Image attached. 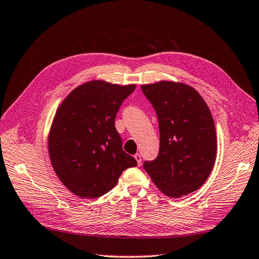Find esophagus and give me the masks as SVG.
Segmentation results:
<instances>
[{"instance_id": "1", "label": "esophagus", "mask_w": 259, "mask_h": 259, "mask_svg": "<svg viewBox=\"0 0 259 259\" xmlns=\"http://www.w3.org/2000/svg\"><path fill=\"white\" fill-rule=\"evenodd\" d=\"M135 158H136V160H137V162H138V165L141 166V164H142L141 155H140V154H136V155H135Z\"/></svg>"}]
</instances>
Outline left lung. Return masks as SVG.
<instances>
[{
	"label": "left lung",
	"instance_id": "1",
	"mask_svg": "<svg viewBox=\"0 0 259 259\" xmlns=\"http://www.w3.org/2000/svg\"><path fill=\"white\" fill-rule=\"evenodd\" d=\"M156 110L159 153L143 168L162 193L180 197L201 188L217 155L216 128L210 110L194 88L161 80L141 85Z\"/></svg>",
	"mask_w": 259,
	"mask_h": 259
}]
</instances>
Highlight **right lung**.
Listing matches in <instances>:
<instances>
[{
  "instance_id": "obj_1",
  "label": "right lung",
  "mask_w": 259,
  "mask_h": 259,
  "mask_svg": "<svg viewBox=\"0 0 259 259\" xmlns=\"http://www.w3.org/2000/svg\"><path fill=\"white\" fill-rule=\"evenodd\" d=\"M136 84L118 85L92 80L64 99L52 121L48 146L52 167L73 194L97 198L118 182L137 160L122 150L115 118Z\"/></svg>"
}]
</instances>
